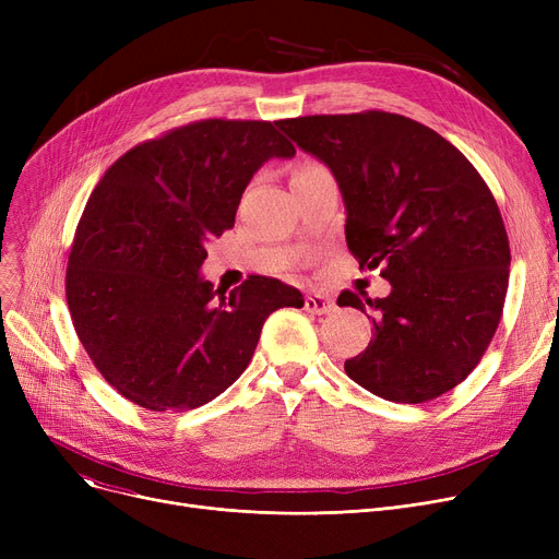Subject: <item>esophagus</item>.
Listing matches in <instances>:
<instances>
[{
  "label": "esophagus",
  "mask_w": 559,
  "mask_h": 559,
  "mask_svg": "<svg viewBox=\"0 0 559 559\" xmlns=\"http://www.w3.org/2000/svg\"><path fill=\"white\" fill-rule=\"evenodd\" d=\"M306 310L312 312V314H326V312H333L335 310V301L329 299L326 295H310L306 297Z\"/></svg>",
  "instance_id": "34e87169"
}]
</instances>
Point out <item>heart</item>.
I'll return each mask as SVG.
<instances>
[{"mask_svg": "<svg viewBox=\"0 0 559 559\" xmlns=\"http://www.w3.org/2000/svg\"><path fill=\"white\" fill-rule=\"evenodd\" d=\"M306 167H312V163H308V165H301L299 169H306Z\"/></svg>", "mask_w": 559, "mask_h": 559, "instance_id": "b5f03b06", "label": "heart"}]
</instances>
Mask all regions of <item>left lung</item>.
Listing matches in <instances>:
<instances>
[{"label":"left lung","mask_w":559,"mask_h":559,"mask_svg":"<svg viewBox=\"0 0 559 559\" xmlns=\"http://www.w3.org/2000/svg\"><path fill=\"white\" fill-rule=\"evenodd\" d=\"M276 124L331 167L348 251L392 283L390 297L367 299L373 340L344 362L346 376L394 403L447 394L485 356L508 295L510 242L483 176L447 138L396 112ZM337 304L365 312L350 289Z\"/></svg>","instance_id":"obj_1"}]
</instances>
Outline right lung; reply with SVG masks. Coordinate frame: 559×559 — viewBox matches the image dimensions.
<instances>
[{
  "label": "right lung",
  "instance_id": "right-lung-1",
  "mask_svg": "<svg viewBox=\"0 0 559 559\" xmlns=\"http://www.w3.org/2000/svg\"><path fill=\"white\" fill-rule=\"evenodd\" d=\"M295 154L274 122L211 117L106 169L76 224L66 297L85 354L124 399L152 413L205 405L249 367L264 319L304 306L270 276L230 292L199 276L258 167Z\"/></svg>",
  "mask_w": 559,
  "mask_h": 559
}]
</instances>
